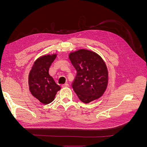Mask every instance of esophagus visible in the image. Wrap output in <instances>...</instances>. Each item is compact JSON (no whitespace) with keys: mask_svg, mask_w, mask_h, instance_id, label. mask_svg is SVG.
Instances as JSON below:
<instances>
[{"mask_svg":"<svg viewBox=\"0 0 147 147\" xmlns=\"http://www.w3.org/2000/svg\"><path fill=\"white\" fill-rule=\"evenodd\" d=\"M69 86V84L67 83H65L64 84H62L61 87L62 88H65V87H68Z\"/></svg>","mask_w":147,"mask_h":147,"instance_id":"34e87169","label":"esophagus"}]
</instances>
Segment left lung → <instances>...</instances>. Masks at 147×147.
<instances>
[{"label":"left lung","instance_id":"obj_1","mask_svg":"<svg viewBox=\"0 0 147 147\" xmlns=\"http://www.w3.org/2000/svg\"><path fill=\"white\" fill-rule=\"evenodd\" d=\"M69 58L77 70L72 88L80 100L88 104L100 98L109 83L107 67L103 59L86 49L70 52Z\"/></svg>","mask_w":147,"mask_h":147}]
</instances>
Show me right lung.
Instances as JSON below:
<instances>
[{
	"label": "right lung",
	"instance_id": "1",
	"mask_svg": "<svg viewBox=\"0 0 147 147\" xmlns=\"http://www.w3.org/2000/svg\"><path fill=\"white\" fill-rule=\"evenodd\" d=\"M56 57V53L39 57L29 74L28 84L31 94L43 104H48L54 100L57 92L61 90L49 74V69Z\"/></svg>",
	"mask_w": 147,
	"mask_h": 147
}]
</instances>
